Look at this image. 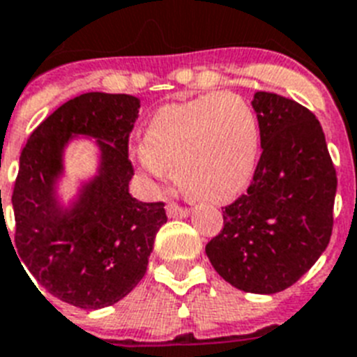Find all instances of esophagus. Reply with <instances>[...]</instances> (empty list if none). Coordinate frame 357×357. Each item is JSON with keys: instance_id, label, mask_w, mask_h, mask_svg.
<instances>
[{"instance_id": "1", "label": "esophagus", "mask_w": 357, "mask_h": 357, "mask_svg": "<svg viewBox=\"0 0 357 357\" xmlns=\"http://www.w3.org/2000/svg\"><path fill=\"white\" fill-rule=\"evenodd\" d=\"M167 214H169L170 218H185V215L190 214V208L178 205V203L170 202L169 205H167Z\"/></svg>"}]
</instances>
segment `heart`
Returning a JSON list of instances; mask_svg holds the SVG:
<instances>
[{"instance_id": "obj_1", "label": "heart", "mask_w": 357, "mask_h": 357, "mask_svg": "<svg viewBox=\"0 0 357 357\" xmlns=\"http://www.w3.org/2000/svg\"><path fill=\"white\" fill-rule=\"evenodd\" d=\"M259 130L239 96L214 92L167 105L145 128L139 161L154 176L174 170L179 188L197 202H227L248 183Z\"/></svg>"}]
</instances>
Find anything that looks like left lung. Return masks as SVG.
Returning a JSON list of instances; mask_svg holds the SVG:
<instances>
[{"label":"left lung","instance_id":"8db88e82","mask_svg":"<svg viewBox=\"0 0 357 357\" xmlns=\"http://www.w3.org/2000/svg\"><path fill=\"white\" fill-rule=\"evenodd\" d=\"M252 107L263 152L247 192L223 206V229L205 252L236 289L275 294L294 285L331 241L337 178L307 107L263 91Z\"/></svg>","mask_w":357,"mask_h":357}]
</instances>
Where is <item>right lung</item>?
<instances>
[{
  "mask_svg": "<svg viewBox=\"0 0 357 357\" xmlns=\"http://www.w3.org/2000/svg\"><path fill=\"white\" fill-rule=\"evenodd\" d=\"M137 109L139 100L128 94L76 96L40 123L21 151L12 192L16 256L45 292L77 308L96 310L125 298L143 280L155 234L167 223L163 202L128 194V137ZM72 133L98 139L102 169L75 208L61 213L53 181Z\"/></svg>",
  "mask_w": 357,
  "mask_h": 357,
  "instance_id": "add662e5",
  "label": "right lung"
}]
</instances>
